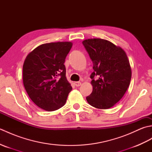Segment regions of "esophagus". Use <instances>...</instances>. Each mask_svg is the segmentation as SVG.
<instances>
[{
  "label": "esophagus",
  "mask_w": 152,
  "mask_h": 152,
  "mask_svg": "<svg viewBox=\"0 0 152 152\" xmlns=\"http://www.w3.org/2000/svg\"><path fill=\"white\" fill-rule=\"evenodd\" d=\"M81 82H74V85H75L76 87H79V86H81Z\"/></svg>",
  "instance_id": "esophagus-1"
}]
</instances>
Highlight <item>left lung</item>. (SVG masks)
Masks as SVG:
<instances>
[{"label": "left lung", "instance_id": "obj_1", "mask_svg": "<svg viewBox=\"0 0 152 152\" xmlns=\"http://www.w3.org/2000/svg\"><path fill=\"white\" fill-rule=\"evenodd\" d=\"M93 64L90 78L92 93L86 99L99 109L114 106L124 96L130 84L131 68L125 51L111 42L93 38L82 42Z\"/></svg>", "mask_w": 152, "mask_h": 152}]
</instances>
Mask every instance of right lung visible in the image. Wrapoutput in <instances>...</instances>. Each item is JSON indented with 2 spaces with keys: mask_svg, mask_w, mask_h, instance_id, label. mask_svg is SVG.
Returning a JSON list of instances; mask_svg holds the SVG:
<instances>
[{
  "mask_svg": "<svg viewBox=\"0 0 152 152\" xmlns=\"http://www.w3.org/2000/svg\"><path fill=\"white\" fill-rule=\"evenodd\" d=\"M70 42L42 44L28 54L23 66V82L35 104L54 111L65 104L72 86L66 77L64 61Z\"/></svg>",
  "mask_w": 152,
  "mask_h": 152,
  "instance_id": "obj_1",
  "label": "right lung"
}]
</instances>
